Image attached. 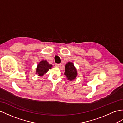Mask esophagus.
Here are the masks:
<instances>
[{"label": "esophagus", "instance_id": "obj_1", "mask_svg": "<svg viewBox=\"0 0 123 123\" xmlns=\"http://www.w3.org/2000/svg\"><path fill=\"white\" fill-rule=\"evenodd\" d=\"M55 67H57V68H60L61 67V64H55Z\"/></svg>", "mask_w": 123, "mask_h": 123}]
</instances>
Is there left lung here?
Returning a JSON list of instances; mask_svg holds the SVG:
<instances>
[{"instance_id": "obj_1", "label": "left lung", "mask_w": 123, "mask_h": 123, "mask_svg": "<svg viewBox=\"0 0 123 123\" xmlns=\"http://www.w3.org/2000/svg\"><path fill=\"white\" fill-rule=\"evenodd\" d=\"M64 75L68 80L72 81L76 78L77 71L76 68L72 62H68L65 64Z\"/></svg>"}]
</instances>
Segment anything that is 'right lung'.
<instances>
[{
  "mask_svg": "<svg viewBox=\"0 0 123 123\" xmlns=\"http://www.w3.org/2000/svg\"><path fill=\"white\" fill-rule=\"evenodd\" d=\"M52 68V64H49L47 60H42L37 65L36 69V73L38 76H43Z\"/></svg>",
  "mask_w": 123,
  "mask_h": 123,
  "instance_id": "right-lung-1",
  "label": "right lung"
}]
</instances>
